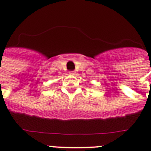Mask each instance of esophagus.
<instances>
[{"label":"esophagus","instance_id":"obj_1","mask_svg":"<svg viewBox=\"0 0 151 151\" xmlns=\"http://www.w3.org/2000/svg\"><path fill=\"white\" fill-rule=\"evenodd\" d=\"M69 74L71 75V76H75V75H76V72H74V71H71V72H69Z\"/></svg>","mask_w":151,"mask_h":151}]
</instances>
